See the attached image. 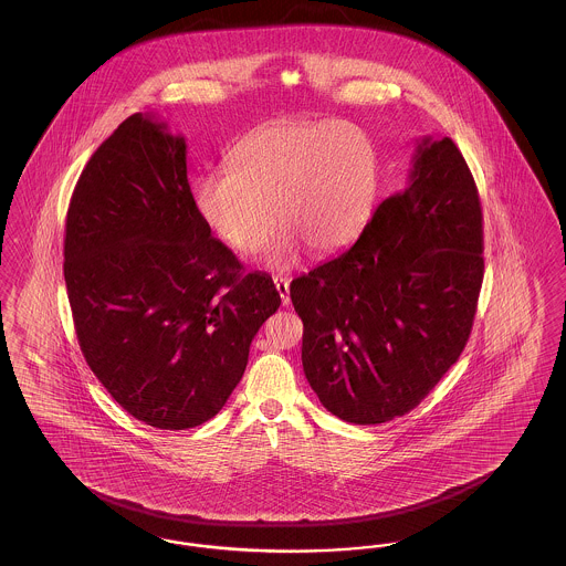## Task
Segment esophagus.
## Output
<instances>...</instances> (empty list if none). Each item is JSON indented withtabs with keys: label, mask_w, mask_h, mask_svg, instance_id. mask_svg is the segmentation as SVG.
Here are the masks:
<instances>
[{
	"label": "esophagus",
	"mask_w": 566,
	"mask_h": 566,
	"mask_svg": "<svg viewBox=\"0 0 566 566\" xmlns=\"http://www.w3.org/2000/svg\"><path fill=\"white\" fill-rule=\"evenodd\" d=\"M273 282H275L277 293L282 296V305H289L291 303V280L286 275H275Z\"/></svg>",
	"instance_id": "34e87169"
}]
</instances>
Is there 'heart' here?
Wrapping results in <instances>:
<instances>
[{
    "mask_svg": "<svg viewBox=\"0 0 566 566\" xmlns=\"http://www.w3.org/2000/svg\"><path fill=\"white\" fill-rule=\"evenodd\" d=\"M377 190L379 157L365 129L291 118L248 135L231 155V169L199 176L192 203L222 242L242 252L268 242L277 216L284 233L271 261L289 265L301 243L324 254L356 240Z\"/></svg>",
    "mask_w": 566,
    "mask_h": 566,
    "instance_id": "1",
    "label": "heart"
}]
</instances>
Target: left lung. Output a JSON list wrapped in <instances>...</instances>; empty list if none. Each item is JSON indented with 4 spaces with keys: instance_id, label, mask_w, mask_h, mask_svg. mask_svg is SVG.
Masks as SVG:
<instances>
[{
    "instance_id": "left-lung-1",
    "label": "left lung",
    "mask_w": 566,
    "mask_h": 566,
    "mask_svg": "<svg viewBox=\"0 0 566 566\" xmlns=\"http://www.w3.org/2000/svg\"><path fill=\"white\" fill-rule=\"evenodd\" d=\"M480 192L450 137H424L407 187L358 240L295 277L303 371L352 424L405 416L464 350L484 280Z\"/></svg>"
}]
</instances>
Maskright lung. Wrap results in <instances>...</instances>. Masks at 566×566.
I'll list each match as a JSON object with an SVG mask.
<instances>
[{
	"label": "right lung",
	"mask_w": 566,
	"mask_h": 566,
	"mask_svg": "<svg viewBox=\"0 0 566 566\" xmlns=\"http://www.w3.org/2000/svg\"><path fill=\"white\" fill-rule=\"evenodd\" d=\"M63 256L91 371L125 411L163 431L214 418L282 303L271 275L243 273L197 214L185 137L142 112L82 169Z\"/></svg>",
	"instance_id": "right-lung-1"
}]
</instances>
